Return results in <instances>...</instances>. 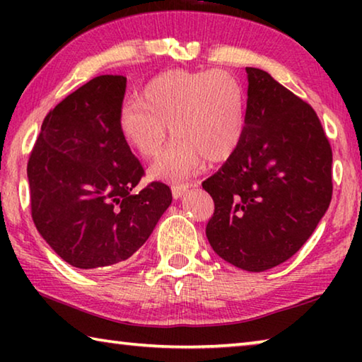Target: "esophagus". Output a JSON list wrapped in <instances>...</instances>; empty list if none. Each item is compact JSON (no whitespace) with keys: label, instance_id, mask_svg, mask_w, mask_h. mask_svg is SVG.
Wrapping results in <instances>:
<instances>
[{"label":"esophagus","instance_id":"esophagus-1","mask_svg":"<svg viewBox=\"0 0 362 362\" xmlns=\"http://www.w3.org/2000/svg\"><path fill=\"white\" fill-rule=\"evenodd\" d=\"M174 192H175V187H174Z\"/></svg>","mask_w":362,"mask_h":362}]
</instances>
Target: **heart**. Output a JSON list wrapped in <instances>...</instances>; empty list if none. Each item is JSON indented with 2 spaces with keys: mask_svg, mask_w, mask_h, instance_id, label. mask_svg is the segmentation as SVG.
<instances>
[{
  "mask_svg": "<svg viewBox=\"0 0 362 362\" xmlns=\"http://www.w3.org/2000/svg\"><path fill=\"white\" fill-rule=\"evenodd\" d=\"M241 134V115L235 103H225L220 107L217 115V129L211 139L201 142V150L207 156L225 159L236 150Z\"/></svg>",
  "mask_w": 362,
  "mask_h": 362,
  "instance_id": "b5f03b06",
  "label": "heart"
}]
</instances>
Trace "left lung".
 I'll use <instances>...</instances> for the list:
<instances>
[{
    "mask_svg": "<svg viewBox=\"0 0 362 362\" xmlns=\"http://www.w3.org/2000/svg\"><path fill=\"white\" fill-rule=\"evenodd\" d=\"M124 89L113 75L76 89L42 121L28 159L33 222L76 268L129 259L173 201L164 183L137 188L144 169L121 129Z\"/></svg>",
    "mask_w": 362,
    "mask_h": 362,
    "instance_id": "1",
    "label": "left lung"
}]
</instances>
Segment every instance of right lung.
<instances>
[{
  "instance_id": "right-lung-1",
  "label": "right lung",
  "mask_w": 362,
  "mask_h": 362,
  "mask_svg": "<svg viewBox=\"0 0 362 362\" xmlns=\"http://www.w3.org/2000/svg\"><path fill=\"white\" fill-rule=\"evenodd\" d=\"M236 150L203 182L216 211L212 249L246 272L286 262L313 235L332 198V150L315 110L272 75L246 69Z\"/></svg>"
}]
</instances>
